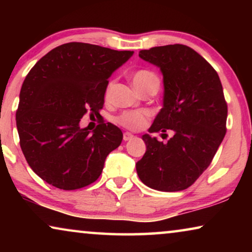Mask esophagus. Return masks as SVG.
<instances>
[{
  "mask_svg": "<svg viewBox=\"0 0 252 252\" xmlns=\"http://www.w3.org/2000/svg\"><path fill=\"white\" fill-rule=\"evenodd\" d=\"M133 134H130L129 132H125L124 133V136H123V139H124V141H129L130 139H133Z\"/></svg>",
  "mask_w": 252,
  "mask_h": 252,
  "instance_id": "esophagus-1",
  "label": "esophagus"
}]
</instances>
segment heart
I'll return each mask as SVG.
<instances>
[{"mask_svg": "<svg viewBox=\"0 0 252 252\" xmlns=\"http://www.w3.org/2000/svg\"><path fill=\"white\" fill-rule=\"evenodd\" d=\"M133 84L140 93L153 86H159V78L155 72L150 70H139L134 72L132 77ZM113 87V81H110L105 88V97L108 98L111 94ZM151 113L147 110H139V111H126L117 118L120 125L132 130H139L143 128L149 122Z\"/></svg>", "mask_w": 252, "mask_h": 252, "instance_id": "1", "label": "heart"}]
</instances>
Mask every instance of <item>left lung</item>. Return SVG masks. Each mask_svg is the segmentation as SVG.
Returning a JSON list of instances; mask_svg holds the SVG:
<instances>
[{
	"label": "left lung",
	"mask_w": 252,
	"mask_h": 252,
	"mask_svg": "<svg viewBox=\"0 0 252 252\" xmlns=\"http://www.w3.org/2000/svg\"><path fill=\"white\" fill-rule=\"evenodd\" d=\"M139 56L159 67L164 79L163 108L149 132L172 129L174 135L163 143L144 134L147 151L136 163L137 175L156 190H184L209 167L226 134L221 82L215 68L184 44L154 47Z\"/></svg>",
	"instance_id": "obj_1"
}]
</instances>
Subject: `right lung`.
Masks as SVG:
<instances>
[{
  "label": "right lung",
  "mask_w": 252,
  "mask_h": 252,
  "mask_svg": "<svg viewBox=\"0 0 252 252\" xmlns=\"http://www.w3.org/2000/svg\"><path fill=\"white\" fill-rule=\"evenodd\" d=\"M133 51L70 42L50 50L23 82L16 112L20 148L31 168L54 187L74 190L93 184L123 141L111 123L89 133L79 123L99 115L108 79Z\"/></svg>",
  "instance_id": "obj_1"
}]
</instances>
